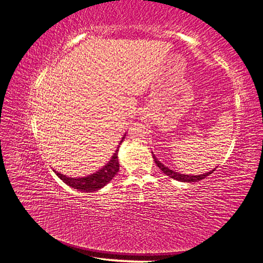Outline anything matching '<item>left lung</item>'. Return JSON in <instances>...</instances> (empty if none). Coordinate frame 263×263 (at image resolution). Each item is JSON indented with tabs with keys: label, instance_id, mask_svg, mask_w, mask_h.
I'll return each mask as SVG.
<instances>
[{
	"label": "left lung",
	"instance_id": "1",
	"mask_svg": "<svg viewBox=\"0 0 263 263\" xmlns=\"http://www.w3.org/2000/svg\"><path fill=\"white\" fill-rule=\"evenodd\" d=\"M151 154H153V157H154V160H155L156 164L159 166V169H160V170L165 174V176H168L169 178H172V179L177 180V181H180V182H187V183H191V182L201 181V180L205 179L208 176H210V174H212V173L215 171V169H216V168H214L212 171L206 172V173H204V174H198V176H191V174H182V173H179V172H176V171H173V170L169 169L168 166H165L163 163H161L160 161L158 160L157 157L154 155L153 151H151Z\"/></svg>",
	"mask_w": 263,
	"mask_h": 263
}]
</instances>
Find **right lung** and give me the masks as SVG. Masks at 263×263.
<instances>
[{
    "instance_id": "right-lung-1",
    "label": "right lung",
    "mask_w": 263,
    "mask_h": 263,
    "mask_svg": "<svg viewBox=\"0 0 263 263\" xmlns=\"http://www.w3.org/2000/svg\"><path fill=\"white\" fill-rule=\"evenodd\" d=\"M125 136L126 135H124L122 140L119 141V145L115 150V153L113 154L112 158L109 159V161L105 165H103V168H101L97 172L89 174V176L86 177H81V178L67 177L65 174H62L55 170H53V172L57 174V177L65 182L67 185L73 187L76 190L82 191V192H95V191L101 190L116 176L119 170L118 150H119V146L122 145V142L125 139Z\"/></svg>"
}]
</instances>
